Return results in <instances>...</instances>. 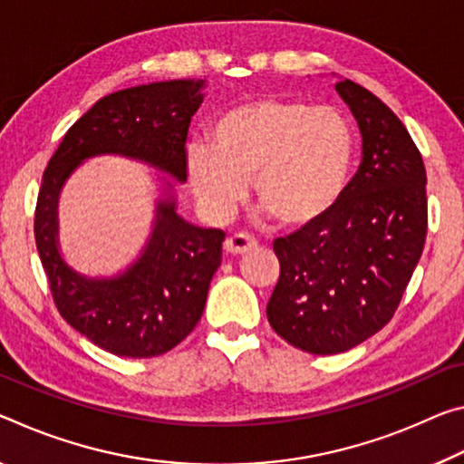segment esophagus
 <instances>
[{"instance_id": "esophagus-1", "label": "esophagus", "mask_w": 464, "mask_h": 464, "mask_svg": "<svg viewBox=\"0 0 464 464\" xmlns=\"http://www.w3.org/2000/svg\"><path fill=\"white\" fill-rule=\"evenodd\" d=\"M256 246H258V241L254 237H249L246 233H235L231 237H227L225 252L231 256H241V254H247L249 249H254Z\"/></svg>"}]
</instances>
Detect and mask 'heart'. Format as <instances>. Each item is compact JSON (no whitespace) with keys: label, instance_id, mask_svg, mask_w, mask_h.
I'll return each instance as SVG.
<instances>
[{"label":"heart","instance_id":"1","mask_svg":"<svg viewBox=\"0 0 464 464\" xmlns=\"http://www.w3.org/2000/svg\"><path fill=\"white\" fill-rule=\"evenodd\" d=\"M355 134L328 105L260 99L218 115L210 146L188 149L194 194L215 215H229L254 178L256 204L281 227L326 217L347 188Z\"/></svg>","mask_w":464,"mask_h":464}]
</instances>
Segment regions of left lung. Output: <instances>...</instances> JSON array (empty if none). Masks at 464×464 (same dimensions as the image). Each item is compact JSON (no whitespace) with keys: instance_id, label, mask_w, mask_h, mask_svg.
I'll return each mask as SVG.
<instances>
[{"instance_id":"left-lung-1","label":"left lung","mask_w":464,"mask_h":464,"mask_svg":"<svg viewBox=\"0 0 464 464\" xmlns=\"http://www.w3.org/2000/svg\"><path fill=\"white\" fill-rule=\"evenodd\" d=\"M336 92L362 131V165L326 217L275 239L281 275L266 305L275 333L314 355L357 347L392 320L428 235V178L407 128L353 80Z\"/></svg>"}]
</instances>
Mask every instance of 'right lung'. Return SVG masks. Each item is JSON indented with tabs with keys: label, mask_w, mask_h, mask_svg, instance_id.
<instances>
[{
	"label": "right lung",
	"mask_w": 464,
	"mask_h": 464,
	"mask_svg": "<svg viewBox=\"0 0 464 464\" xmlns=\"http://www.w3.org/2000/svg\"><path fill=\"white\" fill-rule=\"evenodd\" d=\"M204 80H169L107 94L65 131L43 173L34 239L55 307L73 330L113 355H163L192 333L220 266L225 233L189 225L169 194L157 202L140 258L117 276L88 278L70 268L57 247V200L73 169L97 154L144 160L186 181L188 128Z\"/></svg>",
	"instance_id": "obj_1"
}]
</instances>
